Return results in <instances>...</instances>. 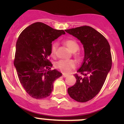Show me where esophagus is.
<instances>
[{
    "mask_svg": "<svg viewBox=\"0 0 124 124\" xmlns=\"http://www.w3.org/2000/svg\"><path fill=\"white\" fill-rule=\"evenodd\" d=\"M62 76H63V77H68V75L65 74H63V75H62Z\"/></svg>",
    "mask_w": 124,
    "mask_h": 124,
    "instance_id": "34e87169",
    "label": "esophagus"
}]
</instances>
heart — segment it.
Wrapping results in <instances>:
<instances>
[{"mask_svg": "<svg viewBox=\"0 0 124 124\" xmlns=\"http://www.w3.org/2000/svg\"><path fill=\"white\" fill-rule=\"evenodd\" d=\"M64 43L71 52L74 53L79 49V45L75 40L67 39L65 41ZM57 46H58V44L56 42H54L52 45V47H51L52 56H54L56 54ZM76 56L77 58H80V54L79 53H77ZM76 65H77L76 62L74 60H60L55 63V68L60 70L63 73L68 74L76 68Z\"/></svg>", "mask_w": 124, "mask_h": 124, "instance_id": "obj_1", "label": "heart"}]
</instances>
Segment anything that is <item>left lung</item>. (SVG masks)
I'll return each mask as SVG.
<instances>
[{
  "label": "left lung",
  "mask_w": 124,
  "mask_h": 124,
  "mask_svg": "<svg viewBox=\"0 0 124 124\" xmlns=\"http://www.w3.org/2000/svg\"><path fill=\"white\" fill-rule=\"evenodd\" d=\"M83 44L85 56L83 63L75 74L76 83L68 89L71 98L85 102L95 97L102 88L112 68L110 47L106 38L90 26H84L65 30Z\"/></svg>",
  "instance_id": "1"
}]
</instances>
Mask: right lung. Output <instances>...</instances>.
Segmentation results:
<instances>
[{
    "instance_id": "right-lung-1",
    "label": "right lung",
    "mask_w": 124,
    "mask_h": 124,
    "mask_svg": "<svg viewBox=\"0 0 124 124\" xmlns=\"http://www.w3.org/2000/svg\"><path fill=\"white\" fill-rule=\"evenodd\" d=\"M64 34L63 30L37 22L24 29L18 37L14 64L21 84L32 98L48 97L54 82L62 76L57 70H50L53 65L48 59L52 42Z\"/></svg>"
}]
</instances>
